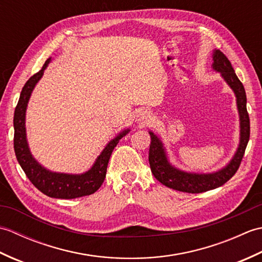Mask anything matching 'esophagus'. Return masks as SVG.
Segmentation results:
<instances>
[{
	"label": "esophagus",
	"instance_id": "1",
	"mask_svg": "<svg viewBox=\"0 0 262 262\" xmlns=\"http://www.w3.org/2000/svg\"><path fill=\"white\" fill-rule=\"evenodd\" d=\"M151 120H152V116L149 114V111L145 109L138 110V113L135 116V121L140 126H146L151 122Z\"/></svg>",
	"mask_w": 262,
	"mask_h": 262
}]
</instances>
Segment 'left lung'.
Returning a JSON list of instances; mask_svg holds the SVG:
<instances>
[{
    "instance_id": "obj_1",
    "label": "left lung",
    "mask_w": 262,
    "mask_h": 262,
    "mask_svg": "<svg viewBox=\"0 0 262 262\" xmlns=\"http://www.w3.org/2000/svg\"><path fill=\"white\" fill-rule=\"evenodd\" d=\"M211 68L219 72L235 94L238 118H240V142H238L235 154L224 168L210 172V173H196V172H187L176 168L170 162L161 138L153 132H148L151 136L148 161L152 173L155 179L159 180L162 185L178 191L199 193L223 186L235 174L249 142L250 119L247 111V96L243 84L236 76L230 60L219 49H215L213 52Z\"/></svg>"
}]
</instances>
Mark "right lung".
I'll return each mask as SVG.
<instances>
[{"instance_id": "right-lung-1", "label": "right lung", "mask_w": 262, "mask_h": 262, "mask_svg": "<svg viewBox=\"0 0 262 262\" xmlns=\"http://www.w3.org/2000/svg\"><path fill=\"white\" fill-rule=\"evenodd\" d=\"M52 57H49L42 69L32 75L26 82L22 88L18 104L14 110L13 127H14V152L15 157L22 170L25 171L32 185L38 190H40L46 196L52 198L62 199H73L94 193L101 187L104 181L105 173L109 159L111 157L114 148L117 146L119 140L126 136L130 132L129 128L121 130L118 135H116L107 145L104 146L102 152L94 161L93 165L88 171L79 174L63 173V172H54L46 169L38 161L33 158L30 152L29 145L27 141L26 133V111L28 102L31 97V93L36 84L43 75V71L46 70L48 64L51 63Z\"/></svg>"}]
</instances>
